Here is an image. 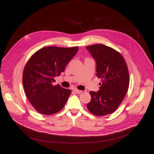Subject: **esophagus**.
I'll use <instances>...</instances> for the list:
<instances>
[{"label":"esophagus","mask_w":154,"mask_h":154,"mask_svg":"<svg viewBox=\"0 0 154 154\" xmlns=\"http://www.w3.org/2000/svg\"><path fill=\"white\" fill-rule=\"evenodd\" d=\"M74 92H76V94H81V93H82V90H77V89H74Z\"/></svg>","instance_id":"obj_1"}]
</instances>
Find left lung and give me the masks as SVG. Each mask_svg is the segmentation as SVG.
Returning a JSON list of instances; mask_svg holds the SVG:
<instances>
[{
	"instance_id": "8db88e82",
	"label": "left lung",
	"mask_w": 154,
	"mask_h": 154,
	"mask_svg": "<svg viewBox=\"0 0 154 154\" xmlns=\"http://www.w3.org/2000/svg\"><path fill=\"white\" fill-rule=\"evenodd\" d=\"M96 62V76L102 79L98 92L91 91L88 110L102 116L115 112L128 92L129 72L125 60L116 50L103 45L86 46Z\"/></svg>"
}]
</instances>
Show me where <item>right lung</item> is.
Listing matches in <instances>:
<instances>
[{
	"mask_svg": "<svg viewBox=\"0 0 154 154\" xmlns=\"http://www.w3.org/2000/svg\"><path fill=\"white\" fill-rule=\"evenodd\" d=\"M78 47L48 46L31 56L25 66L23 82L28 100L36 110L44 115L60 111L71 94L59 84L53 85L54 77L63 72Z\"/></svg>",
	"mask_w": 154,
	"mask_h": 154,
	"instance_id": "add662e5",
	"label": "right lung"
}]
</instances>
